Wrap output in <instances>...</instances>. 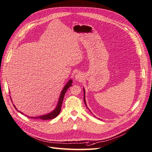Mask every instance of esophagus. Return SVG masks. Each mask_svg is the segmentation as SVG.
Wrapping results in <instances>:
<instances>
[{"mask_svg":"<svg viewBox=\"0 0 152 152\" xmlns=\"http://www.w3.org/2000/svg\"><path fill=\"white\" fill-rule=\"evenodd\" d=\"M75 77V80L76 81H81V80H83V77H83V75L81 74V72H77L76 74Z\"/></svg>","mask_w":152,"mask_h":152,"instance_id":"34e87169","label":"esophagus"}]
</instances>
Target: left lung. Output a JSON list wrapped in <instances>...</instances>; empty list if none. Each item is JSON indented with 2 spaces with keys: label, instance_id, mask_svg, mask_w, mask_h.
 <instances>
[{
  "label": "left lung",
  "instance_id": "left-lung-1",
  "mask_svg": "<svg viewBox=\"0 0 152 152\" xmlns=\"http://www.w3.org/2000/svg\"><path fill=\"white\" fill-rule=\"evenodd\" d=\"M83 91H84V102H85V104L86 107L88 108L87 105H86V99H85V90L84 88H83Z\"/></svg>",
  "mask_w": 152,
  "mask_h": 152
}]
</instances>
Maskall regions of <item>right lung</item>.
<instances>
[{
  "label": "right lung",
  "instance_id": "add662e5",
  "mask_svg": "<svg viewBox=\"0 0 152 152\" xmlns=\"http://www.w3.org/2000/svg\"><path fill=\"white\" fill-rule=\"evenodd\" d=\"M72 80L70 79L69 81H67V83L66 84V85L64 86V88H62L61 92V94L59 96V98H58V100L57 102V105L56 107V108L53 109L52 112H49V113H47L46 114H44V115H39V116H36V117H31V116H28L29 117H31V118H33V119H40L42 120H48V119H52L53 118H55L56 117L58 114H59L61 110V106H62V102H63V99H64V95L66 94V91L67 90V89L69 88V87H71L72 86ZM11 97V96H10ZM14 108H15L18 112H20V113L23 114L21 112L19 111L17 109L16 106L13 104Z\"/></svg>",
  "mask_w": 152,
  "mask_h": 152
}]
</instances>
